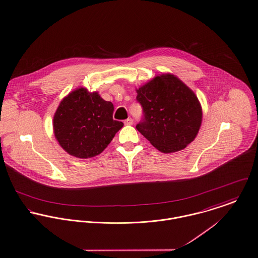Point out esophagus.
<instances>
[{
    "label": "esophagus",
    "instance_id": "34e87169",
    "mask_svg": "<svg viewBox=\"0 0 258 258\" xmlns=\"http://www.w3.org/2000/svg\"><path fill=\"white\" fill-rule=\"evenodd\" d=\"M124 123H125V125H132L133 124V119L132 118H128V119H126L124 121Z\"/></svg>",
    "mask_w": 258,
    "mask_h": 258
}]
</instances>
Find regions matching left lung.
I'll list each match as a JSON object with an SVG mask.
<instances>
[{"label":"left lung","mask_w":258,"mask_h":258,"mask_svg":"<svg viewBox=\"0 0 258 258\" xmlns=\"http://www.w3.org/2000/svg\"><path fill=\"white\" fill-rule=\"evenodd\" d=\"M144 120L136 128L160 152L187 147L202 123V107L194 92L172 74H162L136 89Z\"/></svg>","instance_id":"obj_1"}]
</instances>
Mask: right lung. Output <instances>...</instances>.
<instances>
[{"instance_id": "right-lung-1", "label": "right lung", "mask_w": 258, "mask_h": 258, "mask_svg": "<svg viewBox=\"0 0 258 258\" xmlns=\"http://www.w3.org/2000/svg\"><path fill=\"white\" fill-rule=\"evenodd\" d=\"M113 104L97 92L78 88L60 102L53 132L59 145L73 157L93 158L104 151L123 123L113 120Z\"/></svg>"}]
</instances>
